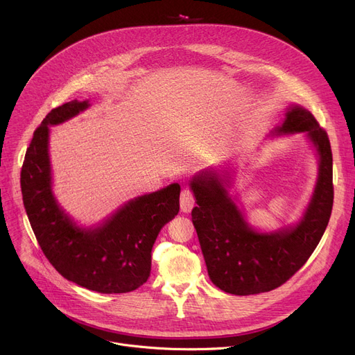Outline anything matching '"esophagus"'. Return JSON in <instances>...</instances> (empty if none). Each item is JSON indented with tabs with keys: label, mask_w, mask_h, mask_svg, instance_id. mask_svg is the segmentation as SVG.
<instances>
[{
	"label": "esophagus",
	"mask_w": 355,
	"mask_h": 355,
	"mask_svg": "<svg viewBox=\"0 0 355 355\" xmlns=\"http://www.w3.org/2000/svg\"><path fill=\"white\" fill-rule=\"evenodd\" d=\"M194 204H196V200H194L193 193L190 190H182L181 196H180L181 211L182 213H190L194 207Z\"/></svg>",
	"instance_id": "34e87169"
}]
</instances>
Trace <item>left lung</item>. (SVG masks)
Here are the masks:
<instances>
[{
    "label": "left lung",
    "mask_w": 355,
    "mask_h": 355,
    "mask_svg": "<svg viewBox=\"0 0 355 355\" xmlns=\"http://www.w3.org/2000/svg\"><path fill=\"white\" fill-rule=\"evenodd\" d=\"M305 134L318 159V177L309 202L296 223L276 230H259L232 194L236 168L220 165L198 171L190 181L197 206L191 211L211 282L232 295L269 292L300 270L328 226L331 217L332 153L325 130L308 109L289 105L284 121L269 137Z\"/></svg>",
    "instance_id": "left-lung-1"
}]
</instances>
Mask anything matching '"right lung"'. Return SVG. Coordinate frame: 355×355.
I'll list each match as a JSON object with an SVG mask.
<instances>
[{
	"instance_id": "right-lung-1",
	"label": "right lung",
	"mask_w": 355,
	"mask_h": 355,
	"mask_svg": "<svg viewBox=\"0 0 355 355\" xmlns=\"http://www.w3.org/2000/svg\"><path fill=\"white\" fill-rule=\"evenodd\" d=\"M90 106L74 99L53 109L35 129L21 170L23 202L37 241L67 281L99 293H126L151 272L158 233L180 211L178 182L130 198L93 226H82L53 191L50 126L78 116Z\"/></svg>"
}]
</instances>
